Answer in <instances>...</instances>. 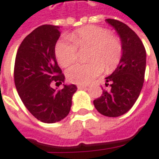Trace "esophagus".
Instances as JSON below:
<instances>
[{"label":"esophagus","instance_id":"34e87169","mask_svg":"<svg viewBox=\"0 0 159 159\" xmlns=\"http://www.w3.org/2000/svg\"><path fill=\"white\" fill-rule=\"evenodd\" d=\"M78 89H86V86H83V85H80V86H78Z\"/></svg>","mask_w":159,"mask_h":159}]
</instances>
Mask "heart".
Wrapping results in <instances>:
<instances>
[{
  "instance_id": "obj_1",
  "label": "heart",
  "mask_w": 159,
  "mask_h": 159,
  "mask_svg": "<svg viewBox=\"0 0 159 159\" xmlns=\"http://www.w3.org/2000/svg\"><path fill=\"white\" fill-rule=\"evenodd\" d=\"M89 47L87 64L77 63L66 71L69 81L86 85L93 80L105 69L111 71L120 61L123 48L118 37L111 32L97 26H88L78 29L70 35L63 37L55 45V56L60 65L66 67L77 58V48Z\"/></svg>"
}]
</instances>
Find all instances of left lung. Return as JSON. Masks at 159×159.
<instances>
[{
	"label": "left lung",
	"instance_id": "left-lung-1",
	"mask_svg": "<svg viewBox=\"0 0 159 159\" xmlns=\"http://www.w3.org/2000/svg\"><path fill=\"white\" fill-rule=\"evenodd\" d=\"M114 28L122 44L123 52L114 72L106 78L102 95L93 100L97 111L107 117H119L127 112L136 102L143 87L146 66V52L144 45L127 25L113 19L106 20Z\"/></svg>",
	"mask_w": 159,
	"mask_h": 159
}]
</instances>
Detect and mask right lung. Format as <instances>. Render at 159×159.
Listing matches in <instances>:
<instances>
[{
    "label": "right lung",
    "instance_id": "1",
    "mask_svg": "<svg viewBox=\"0 0 159 159\" xmlns=\"http://www.w3.org/2000/svg\"><path fill=\"white\" fill-rule=\"evenodd\" d=\"M60 36V27L40 26L23 40L15 57V83L20 98L33 116L48 124L59 122L68 115L77 91L73 84H63L61 90L51 86L52 82L65 81L55 57Z\"/></svg>",
    "mask_w": 159,
    "mask_h": 159
}]
</instances>
